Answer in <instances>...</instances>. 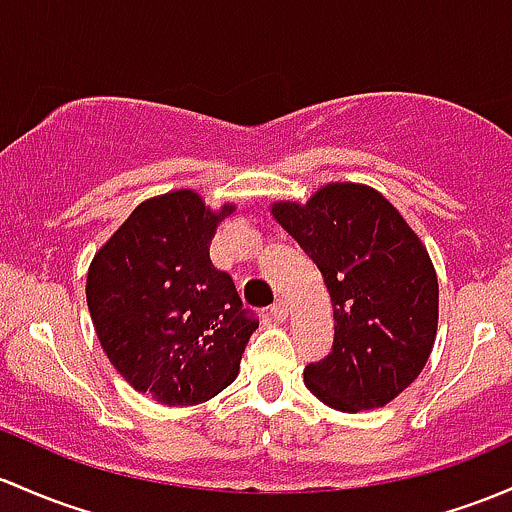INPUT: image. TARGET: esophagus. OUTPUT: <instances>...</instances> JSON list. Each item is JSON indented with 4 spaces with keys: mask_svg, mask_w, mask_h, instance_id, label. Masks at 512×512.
I'll return each instance as SVG.
<instances>
[{
    "mask_svg": "<svg viewBox=\"0 0 512 512\" xmlns=\"http://www.w3.org/2000/svg\"><path fill=\"white\" fill-rule=\"evenodd\" d=\"M270 316H272L274 321H284V319H287V301L279 299L277 304L270 306Z\"/></svg>",
    "mask_w": 512,
    "mask_h": 512,
    "instance_id": "1",
    "label": "esophagus"
}]
</instances>
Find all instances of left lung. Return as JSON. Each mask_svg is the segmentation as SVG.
I'll return each instance as SVG.
<instances>
[{
	"label": "left lung",
	"instance_id": "left-lung-1",
	"mask_svg": "<svg viewBox=\"0 0 512 512\" xmlns=\"http://www.w3.org/2000/svg\"><path fill=\"white\" fill-rule=\"evenodd\" d=\"M277 223L316 262L331 294V353L304 368L311 395L338 412L385 407L422 373L439 321L427 247L370 186L328 184L274 203Z\"/></svg>",
	"mask_w": 512,
	"mask_h": 512
}]
</instances>
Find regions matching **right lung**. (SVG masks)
<instances>
[{
    "instance_id": "add662e5",
    "label": "right lung",
    "mask_w": 512,
    "mask_h": 512,
    "mask_svg": "<svg viewBox=\"0 0 512 512\" xmlns=\"http://www.w3.org/2000/svg\"><path fill=\"white\" fill-rule=\"evenodd\" d=\"M233 211L213 213L188 188L149 198L90 262L85 294L102 351L159 405H198L225 390L260 326L208 252Z\"/></svg>"
}]
</instances>
